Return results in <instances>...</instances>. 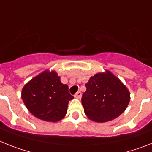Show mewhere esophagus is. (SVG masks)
Wrapping results in <instances>:
<instances>
[{
  "mask_svg": "<svg viewBox=\"0 0 152 152\" xmlns=\"http://www.w3.org/2000/svg\"><path fill=\"white\" fill-rule=\"evenodd\" d=\"M75 97L77 98V99H80V97H81V93H80V91L76 93V94H75Z\"/></svg>",
  "mask_w": 152,
  "mask_h": 152,
  "instance_id": "1",
  "label": "esophagus"
}]
</instances>
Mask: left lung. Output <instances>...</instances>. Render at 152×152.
Instances as JSON below:
<instances>
[{
    "label": "left lung",
    "mask_w": 152,
    "mask_h": 152,
    "mask_svg": "<svg viewBox=\"0 0 152 152\" xmlns=\"http://www.w3.org/2000/svg\"><path fill=\"white\" fill-rule=\"evenodd\" d=\"M85 87L81 103L85 114L93 121L103 123L116 119L129 103L127 88L110 72L91 77Z\"/></svg>",
    "instance_id": "left-lung-1"
}]
</instances>
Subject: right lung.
Listing matches in <instances>:
<instances>
[{
    "mask_svg": "<svg viewBox=\"0 0 152 152\" xmlns=\"http://www.w3.org/2000/svg\"><path fill=\"white\" fill-rule=\"evenodd\" d=\"M70 94L67 84L55 72H43L24 86L22 99L33 116L48 122H57L67 113Z\"/></svg>",
    "mask_w": 152,
    "mask_h": 152,
    "instance_id": "obj_1",
    "label": "right lung"
}]
</instances>
